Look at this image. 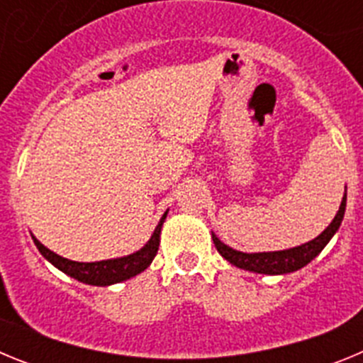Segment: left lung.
Instances as JSON below:
<instances>
[{
    "label": "left lung",
    "mask_w": 363,
    "mask_h": 363,
    "mask_svg": "<svg viewBox=\"0 0 363 363\" xmlns=\"http://www.w3.org/2000/svg\"><path fill=\"white\" fill-rule=\"evenodd\" d=\"M345 203H347V187H345L344 198L340 203V209L333 221L327 225V229L322 234H318L316 238L311 242L301 243V245L291 247V249H284V251H269V252H242L236 251L233 247L225 245L213 233V242L216 245L218 252L223 258L233 264L234 267L243 269V271L256 272V274H289V272L298 271V269L306 267L311 264L320 252L323 251V247L331 242V238L336 234V230L342 225L345 214Z\"/></svg>",
    "instance_id": "left-lung-1"
}]
</instances>
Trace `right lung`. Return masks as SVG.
Instances as JSON below:
<instances>
[{"label":"right lung","mask_w":363,"mask_h":363,"mask_svg":"<svg viewBox=\"0 0 363 363\" xmlns=\"http://www.w3.org/2000/svg\"><path fill=\"white\" fill-rule=\"evenodd\" d=\"M167 213L160 218L158 225L154 229V233L150 234L149 242L138 249L136 252L127 256H121V258H111V259H101V262H72V259H67L63 256L56 255L54 251L47 249L40 240L30 234L32 240H34V245L38 247V251L41 252L47 262L54 265L56 269H60L62 272H65L67 277L74 278V280L82 281L86 285H98V287H107L112 284H120V281L129 280V278L136 277L140 272L145 271L150 264H152L154 256L158 252L160 247V234H162L163 221H165Z\"/></svg>","instance_id":"obj_1"}]
</instances>
